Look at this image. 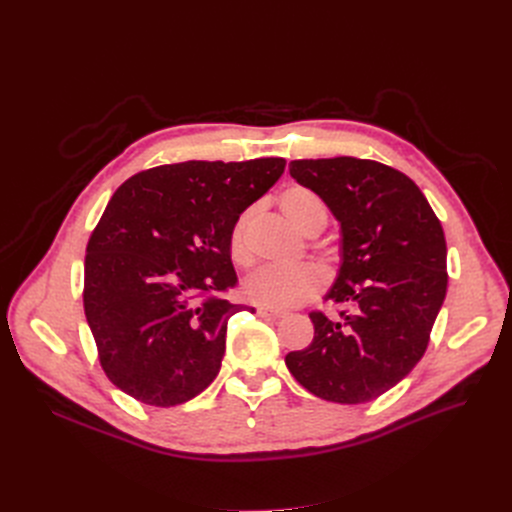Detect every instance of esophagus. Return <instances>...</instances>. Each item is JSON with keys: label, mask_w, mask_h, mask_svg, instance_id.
Returning a JSON list of instances; mask_svg holds the SVG:
<instances>
[{"label": "esophagus", "mask_w": 512, "mask_h": 512, "mask_svg": "<svg viewBox=\"0 0 512 512\" xmlns=\"http://www.w3.org/2000/svg\"><path fill=\"white\" fill-rule=\"evenodd\" d=\"M257 315H259V317H263V319H267V321H276V319L284 317V313H282V311H272V309H263V307H259V309H257Z\"/></svg>", "instance_id": "esophagus-1"}]
</instances>
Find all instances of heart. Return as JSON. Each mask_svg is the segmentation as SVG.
<instances>
[{
    "mask_svg": "<svg viewBox=\"0 0 512 512\" xmlns=\"http://www.w3.org/2000/svg\"><path fill=\"white\" fill-rule=\"evenodd\" d=\"M280 209L288 218V222L305 236L319 234L328 224L326 203L321 201L319 195H315L311 188L299 184L288 186L280 195ZM253 215V207L245 209L238 215L230 230V257L238 265H249L253 261V249L249 242V226ZM326 284L328 276L324 272V267H319L315 263H305L299 267H292V270L265 267V270H259L245 280V284H242V297L263 309L286 311L317 299L319 294L326 290Z\"/></svg>",
    "mask_w": 512,
    "mask_h": 512,
    "instance_id": "obj_1",
    "label": "heart"
}]
</instances>
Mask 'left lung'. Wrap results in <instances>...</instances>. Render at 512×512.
I'll return each instance as SVG.
<instances>
[{
	"instance_id": "1",
	"label": "left lung",
	"mask_w": 512,
	"mask_h": 512,
	"mask_svg": "<svg viewBox=\"0 0 512 512\" xmlns=\"http://www.w3.org/2000/svg\"><path fill=\"white\" fill-rule=\"evenodd\" d=\"M340 224V270L326 301L340 319L309 313L315 336L286 365L311 394L361 405L394 388L421 361L446 297V238L419 186L371 159H294Z\"/></svg>"
}]
</instances>
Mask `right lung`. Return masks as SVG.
Returning a JSON list of instances; mask_svg holds the SVG:
<instances>
[{
    "label": "right lung",
    "instance_id": "obj_1",
    "mask_svg": "<svg viewBox=\"0 0 512 512\" xmlns=\"http://www.w3.org/2000/svg\"><path fill=\"white\" fill-rule=\"evenodd\" d=\"M282 157L182 161L128 178L85 257V315L110 382L151 407L201 394L226 353L238 278L232 224L278 182Z\"/></svg>",
    "mask_w": 512,
    "mask_h": 512
}]
</instances>
